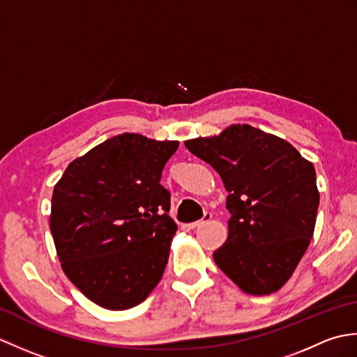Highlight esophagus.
Masks as SVG:
<instances>
[{
	"instance_id": "34e87169",
	"label": "esophagus",
	"mask_w": 357,
	"mask_h": 357,
	"mask_svg": "<svg viewBox=\"0 0 357 357\" xmlns=\"http://www.w3.org/2000/svg\"><path fill=\"white\" fill-rule=\"evenodd\" d=\"M210 219H211V213H206V215H204V218H202V219H199V221L190 222V224H188L187 227H188V229H196V227H201V225H204L206 222H208Z\"/></svg>"
}]
</instances>
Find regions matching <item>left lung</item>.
<instances>
[{
  "instance_id": "left-lung-1",
  "label": "left lung",
  "mask_w": 357,
  "mask_h": 357,
  "mask_svg": "<svg viewBox=\"0 0 357 357\" xmlns=\"http://www.w3.org/2000/svg\"><path fill=\"white\" fill-rule=\"evenodd\" d=\"M184 144L221 174L229 192V238L213 253L216 265L247 294L278 291L314 233L319 190L313 164L290 142L248 124Z\"/></svg>"
}]
</instances>
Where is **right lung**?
<instances>
[{
    "label": "right lung",
    "instance_id": "1",
    "mask_svg": "<svg viewBox=\"0 0 357 357\" xmlns=\"http://www.w3.org/2000/svg\"><path fill=\"white\" fill-rule=\"evenodd\" d=\"M178 141L123 133L67 165L52 195L50 231L72 284L102 308L141 304L159 284L178 225L159 184Z\"/></svg>",
    "mask_w": 357,
    "mask_h": 357
}]
</instances>
